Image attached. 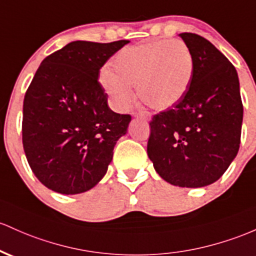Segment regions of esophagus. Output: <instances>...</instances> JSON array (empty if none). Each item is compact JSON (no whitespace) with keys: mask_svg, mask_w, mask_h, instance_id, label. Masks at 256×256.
I'll use <instances>...</instances> for the list:
<instances>
[{"mask_svg":"<svg viewBox=\"0 0 256 256\" xmlns=\"http://www.w3.org/2000/svg\"><path fill=\"white\" fill-rule=\"evenodd\" d=\"M134 116L137 118V119L146 120V122H148V120H150V114L147 113V112H140V113L134 114Z\"/></svg>","mask_w":256,"mask_h":256,"instance_id":"34e87169","label":"esophagus"}]
</instances>
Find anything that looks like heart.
Instances as JSON below:
<instances>
[{
	"label": "heart",
	"instance_id": "heart-1",
	"mask_svg": "<svg viewBox=\"0 0 256 256\" xmlns=\"http://www.w3.org/2000/svg\"><path fill=\"white\" fill-rule=\"evenodd\" d=\"M114 69H104L100 82L112 104L125 110L134 100L132 87L146 106L165 110L187 94L193 76V56L181 40H159L125 47L115 56Z\"/></svg>",
	"mask_w": 256,
	"mask_h": 256
}]
</instances>
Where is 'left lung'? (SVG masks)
<instances>
[{"instance_id":"1","label":"left lung","mask_w":256,"mask_h":256,"mask_svg":"<svg viewBox=\"0 0 256 256\" xmlns=\"http://www.w3.org/2000/svg\"><path fill=\"white\" fill-rule=\"evenodd\" d=\"M180 38L192 52V81L178 104L153 116L147 153L165 181L198 188L218 181L237 156L243 104L231 62L196 34Z\"/></svg>"}]
</instances>
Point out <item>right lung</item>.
Masks as SVG:
<instances>
[{
	"instance_id": "obj_1",
	"label": "right lung",
	"mask_w": 256,
	"mask_h": 256,
	"mask_svg": "<svg viewBox=\"0 0 256 256\" xmlns=\"http://www.w3.org/2000/svg\"><path fill=\"white\" fill-rule=\"evenodd\" d=\"M128 42L72 41L38 66L24 97L22 132L28 162L50 190L78 194L106 175L131 116L109 108L98 78Z\"/></svg>"
}]
</instances>
